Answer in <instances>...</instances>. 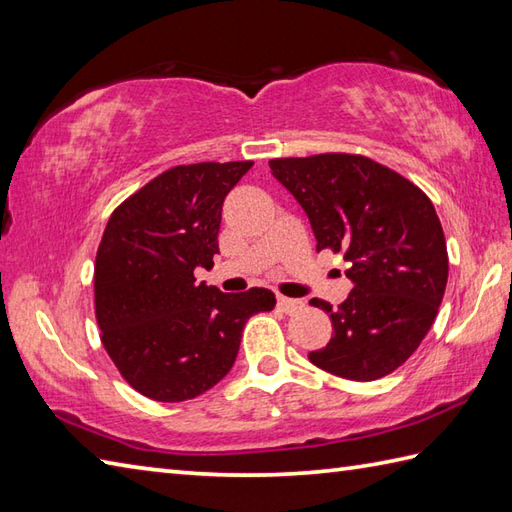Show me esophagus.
Masks as SVG:
<instances>
[{
    "label": "esophagus",
    "mask_w": 512,
    "mask_h": 512,
    "mask_svg": "<svg viewBox=\"0 0 512 512\" xmlns=\"http://www.w3.org/2000/svg\"><path fill=\"white\" fill-rule=\"evenodd\" d=\"M277 308H279L281 312L290 314V312H297V310H301V308H303V301H299V299H290V297H277Z\"/></svg>",
    "instance_id": "esophagus-1"
}]
</instances>
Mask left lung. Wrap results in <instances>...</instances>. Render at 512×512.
Masks as SVG:
<instances>
[{
	"mask_svg": "<svg viewBox=\"0 0 512 512\" xmlns=\"http://www.w3.org/2000/svg\"><path fill=\"white\" fill-rule=\"evenodd\" d=\"M270 171L303 206L317 250L341 253L352 292L330 343L310 363L347 380H376L418 350L444 297L449 255L431 200L416 184L358 154L275 158Z\"/></svg>",
	"mask_w": 512,
	"mask_h": 512,
	"instance_id": "left-lung-1",
	"label": "left lung"
}]
</instances>
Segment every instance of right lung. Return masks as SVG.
Masks as SVG:
<instances>
[{"label": "right lung", "mask_w": 512, "mask_h": 512, "mask_svg": "<svg viewBox=\"0 0 512 512\" xmlns=\"http://www.w3.org/2000/svg\"><path fill=\"white\" fill-rule=\"evenodd\" d=\"M250 167H171L129 195L105 226L94 264L96 323L118 372L151 400H191L220 383L246 321L275 308L266 288L226 295L193 275L213 268L224 198Z\"/></svg>", "instance_id": "right-lung-1"}]
</instances>
